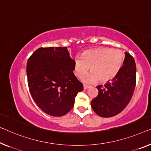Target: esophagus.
I'll return each instance as SVG.
<instances>
[{
    "instance_id": "1",
    "label": "esophagus",
    "mask_w": 151,
    "mask_h": 151,
    "mask_svg": "<svg viewBox=\"0 0 151 151\" xmlns=\"http://www.w3.org/2000/svg\"><path fill=\"white\" fill-rule=\"evenodd\" d=\"M90 88L89 86L86 85V84H83V89H84V90H86V89H88V88Z\"/></svg>"
}]
</instances>
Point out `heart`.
Listing matches in <instances>:
<instances>
[{"label": "heart", "instance_id": "obj_1", "mask_svg": "<svg viewBox=\"0 0 151 151\" xmlns=\"http://www.w3.org/2000/svg\"><path fill=\"white\" fill-rule=\"evenodd\" d=\"M124 55L119 49L99 48L90 49L77 55L73 59V73L78 78L85 75L89 67L91 71L82 78L83 82H108L113 80L121 70Z\"/></svg>", "mask_w": 151, "mask_h": 151}]
</instances>
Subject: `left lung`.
Returning <instances> with one entry per match:
<instances>
[{
	"label": "left lung",
	"instance_id": "obj_1",
	"mask_svg": "<svg viewBox=\"0 0 151 151\" xmlns=\"http://www.w3.org/2000/svg\"><path fill=\"white\" fill-rule=\"evenodd\" d=\"M135 61L128 52H125L122 69L117 76L104 86H96L99 94L91 101V106L97 115L111 117L119 114L130 101L136 86Z\"/></svg>",
	"mask_w": 151,
	"mask_h": 151
}]
</instances>
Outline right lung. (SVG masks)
Segmentation results:
<instances>
[{"instance_id": "add662e5", "label": "right lung", "mask_w": 151, "mask_h": 151, "mask_svg": "<svg viewBox=\"0 0 151 151\" xmlns=\"http://www.w3.org/2000/svg\"><path fill=\"white\" fill-rule=\"evenodd\" d=\"M30 94L40 109L61 117L72 109L83 85L73 74V59L67 47L37 49L27 63Z\"/></svg>"}]
</instances>
